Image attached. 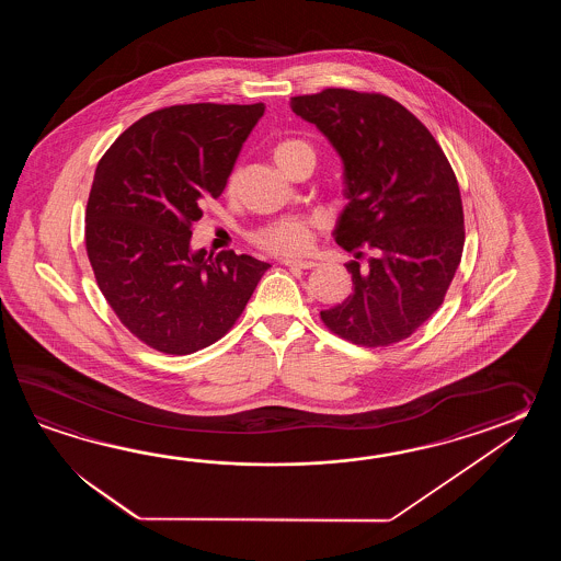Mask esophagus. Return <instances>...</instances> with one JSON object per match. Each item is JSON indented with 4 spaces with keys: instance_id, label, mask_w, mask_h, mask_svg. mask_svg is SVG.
Instances as JSON below:
<instances>
[{
    "instance_id": "1",
    "label": "esophagus",
    "mask_w": 561,
    "mask_h": 561,
    "mask_svg": "<svg viewBox=\"0 0 561 561\" xmlns=\"http://www.w3.org/2000/svg\"><path fill=\"white\" fill-rule=\"evenodd\" d=\"M283 264L290 266V268H300V271H309V268L317 266L314 261H297V259H290V261H285Z\"/></svg>"
}]
</instances>
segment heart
Wrapping results in <instances>:
<instances>
[{"label":"heart","mask_w":561,"mask_h":561,"mask_svg":"<svg viewBox=\"0 0 561 561\" xmlns=\"http://www.w3.org/2000/svg\"><path fill=\"white\" fill-rule=\"evenodd\" d=\"M309 154L314 158V150L307 140L300 138H283L273 148V158L278 167H285L297 156ZM234 186V176L228 182V188ZM319 227L317 218L310 216H288L266 227L254 230L251 240L264 252L276 256H297L309 251L314 240V228Z\"/></svg>","instance_id":"1"}]
</instances>
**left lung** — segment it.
<instances>
[{
	"label": "left lung",
	"instance_id": "left-lung-1",
	"mask_svg": "<svg viewBox=\"0 0 561 561\" xmlns=\"http://www.w3.org/2000/svg\"><path fill=\"white\" fill-rule=\"evenodd\" d=\"M293 112L331 140L348 204L334 240L353 295L321 310L324 327L360 346H389L439 309L461 263L466 227L454 168L425 124L379 92L327 88L295 95Z\"/></svg>",
	"mask_w": 561,
	"mask_h": 561
}]
</instances>
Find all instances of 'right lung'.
<instances>
[{
    "label": "right lung",
    "instance_id": "add662e5",
    "mask_svg": "<svg viewBox=\"0 0 561 561\" xmlns=\"http://www.w3.org/2000/svg\"><path fill=\"white\" fill-rule=\"evenodd\" d=\"M264 104H179L134 122L100 158L85 252L119 322L144 345L191 355L234 327L271 264L191 251L192 225L218 198Z\"/></svg>",
    "mask_w": 561,
    "mask_h": 561
}]
</instances>
